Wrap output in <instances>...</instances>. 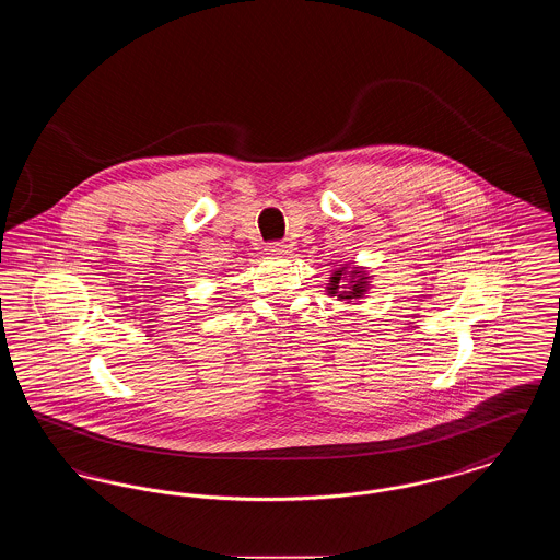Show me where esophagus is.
Wrapping results in <instances>:
<instances>
[{
	"label": "esophagus",
	"instance_id": "esophagus-1",
	"mask_svg": "<svg viewBox=\"0 0 560 560\" xmlns=\"http://www.w3.org/2000/svg\"><path fill=\"white\" fill-rule=\"evenodd\" d=\"M267 252L270 256H285L288 254V245L283 241H272V243H268Z\"/></svg>",
	"mask_w": 560,
	"mask_h": 560
}]
</instances>
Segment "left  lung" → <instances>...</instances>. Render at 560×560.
<instances>
[{
	"instance_id": "left-lung-1",
	"label": "left lung",
	"mask_w": 560,
	"mask_h": 560,
	"mask_svg": "<svg viewBox=\"0 0 560 560\" xmlns=\"http://www.w3.org/2000/svg\"><path fill=\"white\" fill-rule=\"evenodd\" d=\"M345 273H347L345 270H336L327 290H329V293H338V298H340V300H350V302H352L354 298H361L363 292L368 290V277H363V275H361V270H350V275H348L351 277L349 292L340 293L339 283L343 282Z\"/></svg>"
}]
</instances>
